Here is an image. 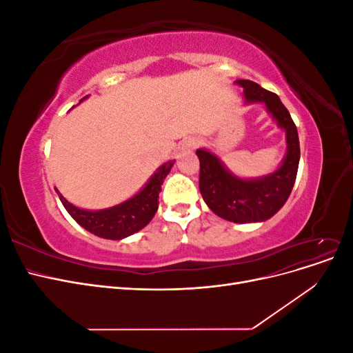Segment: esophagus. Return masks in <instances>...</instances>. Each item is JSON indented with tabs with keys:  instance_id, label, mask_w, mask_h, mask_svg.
I'll use <instances>...</instances> for the list:
<instances>
[{
	"instance_id": "obj_1",
	"label": "esophagus",
	"mask_w": 353,
	"mask_h": 353,
	"mask_svg": "<svg viewBox=\"0 0 353 353\" xmlns=\"http://www.w3.org/2000/svg\"><path fill=\"white\" fill-rule=\"evenodd\" d=\"M196 145H197L196 138H188V140L183 141V144H181V148H188V150H193V148H196Z\"/></svg>"
}]
</instances>
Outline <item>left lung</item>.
<instances>
[{
	"mask_svg": "<svg viewBox=\"0 0 353 353\" xmlns=\"http://www.w3.org/2000/svg\"><path fill=\"white\" fill-rule=\"evenodd\" d=\"M237 83L243 87L245 100L265 103L279 126L284 128L285 159L274 174L245 181L230 174L215 154L197 150L196 154L200 160L199 187L209 209L222 219L237 223L259 222L274 216L290 196L301 159V145L297 128L279 95L263 90L253 81L239 79Z\"/></svg>",
	"mask_w": 353,
	"mask_h": 353,
	"instance_id": "left-lung-1",
	"label": "left lung"
}]
</instances>
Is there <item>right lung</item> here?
I'll list each match as a JSON object with an SVG mask.
<instances>
[{
    "mask_svg": "<svg viewBox=\"0 0 353 353\" xmlns=\"http://www.w3.org/2000/svg\"><path fill=\"white\" fill-rule=\"evenodd\" d=\"M172 165L174 163L169 162L162 168H159L157 172L150 178V181H148L140 193L114 208L97 212L82 210L70 205L61 194H59V197L63 206L70 213V216L81 227L101 239L121 240L140 231L153 219L154 213L157 212L159 193L162 191L163 179L169 174Z\"/></svg>",
    "mask_w": 353,
    "mask_h": 353,
    "instance_id": "1",
    "label": "right lung"
}]
</instances>
